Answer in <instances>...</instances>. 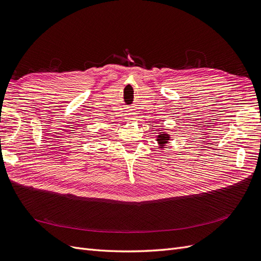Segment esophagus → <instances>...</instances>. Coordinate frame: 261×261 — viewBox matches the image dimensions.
Returning <instances> with one entry per match:
<instances>
[{
  "label": "esophagus",
  "instance_id": "1",
  "mask_svg": "<svg viewBox=\"0 0 261 261\" xmlns=\"http://www.w3.org/2000/svg\"><path fill=\"white\" fill-rule=\"evenodd\" d=\"M126 116H127V120H133V118L135 117V115H134V112H128Z\"/></svg>",
  "mask_w": 261,
  "mask_h": 261
}]
</instances>
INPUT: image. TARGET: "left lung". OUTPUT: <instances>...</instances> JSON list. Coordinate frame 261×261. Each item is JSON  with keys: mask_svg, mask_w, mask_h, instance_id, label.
Instances as JSON below:
<instances>
[{"mask_svg": "<svg viewBox=\"0 0 261 261\" xmlns=\"http://www.w3.org/2000/svg\"><path fill=\"white\" fill-rule=\"evenodd\" d=\"M168 140H169V136L167 135V134H161V135H159V138H158V141L161 144V146L167 144Z\"/></svg>", "mask_w": 261, "mask_h": 261, "instance_id": "1", "label": "left lung"}]
</instances>
